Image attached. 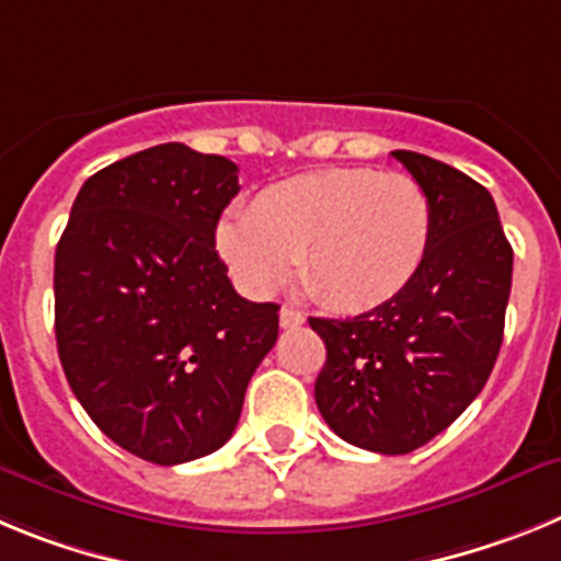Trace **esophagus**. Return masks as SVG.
Here are the masks:
<instances>
[{
  "label": "esophagus",
  "mask_w": 561,
  "mask_h": 561,
  "mask_svg": "<svg viewBox=\"0 0 561 561\" xmlns=\"http://www.w3.org/2000/svg\"><path fill=\"white\" fill-rule=\"evenodd\" d=\"M304 323L306 317L295 306H280V329H300Z\"/></svg>",
  "instance_id": "34e87169"
}]
</instances>
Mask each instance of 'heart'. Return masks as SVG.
<instances>
[{
  "label": "heart",
  "mask_w": 561,
  "mask_h": 561,
  "mask_svg": "<svg viewBox=\"0 0 561 561\" xmlns=\"http://www.w3.org/2000/svg\"><path fill=\"white\" fill-rule=\"evenodd\" d=\"M433 241V205L408 173L320 168L264 187L219 225L216 244L236 277L270 295L300 270L334 311L385 306L413 284Z\"/></svg>",
  "instance_id": "heart-1"
}]
</instances>
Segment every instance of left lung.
<instances>
[{
    "instance_id": "8db88e82",
    "label": "left lung",
    "mask_w": 561,
    "mask_h": 561,
    "mask_svg": "<svg viewBox=\"0 0 561 561\" xmlns=\"http://www.w3.org/2000/svg\"><path fill=\"white\" fill-rule=\"evenodd\" d=\"M433 205V241L413 284L345 320L309 317L325 342L314 381L325 424L359 449L408 455L463 413L503 345L514 250L492 193L458 168L393 151Z\"/></svg>"
}]
</instances>
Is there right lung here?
Listing matches in <instances>:
<instances>
[{"instance_id":"add662e5","label":"right lung","mask_w":561,"mask_h":561,"mask_svg":"<svg viewBox=\"0 0 561 561\" xmlns=\"http://www.w3.org/2000/svg\"><path fill=\"white\" fill-rule=\"evenodd\" d=\"M238 168L182 142L83 182L56 250V342L69 388L117 447L160 466L230 440L277 304L232 289L216 252Z\"/></svg>"}]
</instances>
